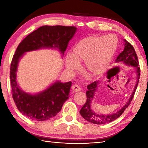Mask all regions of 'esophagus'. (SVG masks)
Returning <instances> with one entry per match:
<instances>
[{
	"instance_id": "34e87169",
	"label": "esophagus",
	"mask_w": 148,
	"mask_h": 148,
	"mask_svg": "<svg viewBox=\"0 0 148 148\" xmlns=\"http://www.w3.org/2000/svg\"><path fill=\"white\" fill-rule=\"evenodd\" d=\"M72 90L74 92H78L81 90V88H80V87L77 86V85H73V86H72Z\"/></svg>"
}]
</instances>
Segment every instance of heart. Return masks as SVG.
Here are the masks:
<instances>
[{"label":"heart","instance_id":"b5f03b06","mask_svg":"<svg viewBox=\"0 0 148 148\" xmlns=\"http://www.w3.org/2000/svg\"><path fill=\"white\" fill-rule=\"evenodd\" d=\"M118 41L114 35H92L82 38L74 45L71 55H67L66 68L70 73L78 70L84 61L85 69L92 76L103 74L108 69L116 53Z\"/></svg>","mask_w":148,"mask_h":148}]
</instances>
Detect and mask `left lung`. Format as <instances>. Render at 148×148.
Masks as SVG:
<instances>
[{
  "mask_svg": "<svg viewBox=\"0 0 148 148\" xmlns=\"http://www.w3.org/2000/svg\"><path fill=\"white\" fill-rule=\"evenodd\" d=\"M123 41L124 49L117 56V59H116V62H117V63L119 62V63H122L125 65H127V66H132L135 69V72H136V84H135L134 88L126 104L121 107V108H120L118 111L112 114H101L95 112L92 110L91 107L92 102L93 101L95 95L96 94L97 89H98L100 82L95 81V82H92V84L88 85L87 87V91H86L87 101L83 107L82 108V109L80 110L79 113L86 121L92 123L93 124L102 125L114 121L115 119L118 118L123 113L125 110L129 106L132 99H133L140 76V71L138 66L139 62L138 61V57L133 46L125 39H123Z\"/></svg>",
  "mask_w": 148,
  "mask_h": 148,
  "instance_id": "left-lung-1",
  "label": "left lung"
}]
</instances>
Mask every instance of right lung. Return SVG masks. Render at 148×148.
I'll return each instance as SVG.
<instances>
[{"label": "right lung", "instance_id": "1", "mask_svg": "<svg viewBox=\"0 0 148 148\" xmlns=\"http://www.w3.org/2000/svg\"><path fill=\"white\" fill-rule=\"evenodd\" d=\"M76 31L75 27L42 26L29 34L19 44L12 61L10 77L15 104L27 118L42 121L56 116L69 98L72 82L63 83L56 80L40 92H27L17 83V72L20 60L27 52L41 49H57L62 57L69 42Z\"/></svg>", "mask_w": 148, "mask_h": 148}]
</instances>
